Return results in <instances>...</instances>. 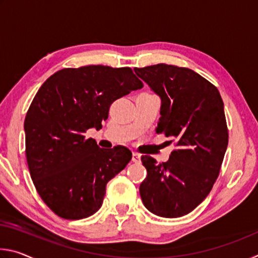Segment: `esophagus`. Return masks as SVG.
<instances>
[{
    "label": "esophagus",
    "mask_w": 258,
    "mask_h": 258,
    "mask_svg": "<svg viewBox=\"0 0 258 258\" xmlns=\"http://www.w3.org/2000/svg\"><path fill=\"white\" fill-rule=\"evenodd\" d=\"M140 159H141V155L138 154V152H133V157H132L133 163H139Z\"/></svg>",
    "instance_id": "1"
}]
</instances>
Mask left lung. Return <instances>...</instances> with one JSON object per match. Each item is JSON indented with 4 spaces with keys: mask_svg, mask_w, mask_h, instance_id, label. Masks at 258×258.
<instances>
[{
    "mask_svg": "<svg viewBox=\"0 0 258 258\" xmlns=\"http://www.w3.org/2000/svg\"><path fill=\"white\" fill-rule=\"evenodd\" d=\"M134 72L161 99L156 132L176 146L166 163L141 157L148 174L140 196L156 215L181 217L203 203L220 174L229 142L223 100L216 86L189 68L158 63Z\"/></svg>",
    "mask_w": 258,
    "mask_h": 258,
    "instance_id": "8db88e82",
    "label": "left lung"
}]
</instances>
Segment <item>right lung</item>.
<instances>
[{
    "label": "right lung",
    "instance_id": "add662e5",
    "mask_svg": "<svg viewBox=\"0 0 258 258\" xmlns=\"http://www.w3.org/2000/svg\"><path fill=\"white\" fill-rule=\"evenodd\" d=\"M143 84L128 67L64 68L43 83L25 118L26 157L47 207L66 220L99 211L107 183L132 159L123 146L101 149L89 128L102 127L110 104Z\"/></svg>",
    "mask_w": 258,
    "mask_h": 258
}]
</instances>
